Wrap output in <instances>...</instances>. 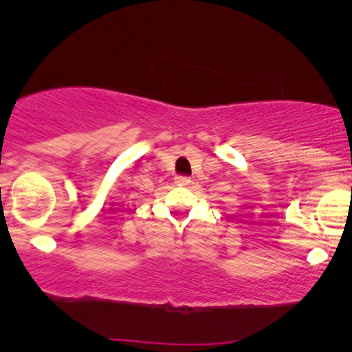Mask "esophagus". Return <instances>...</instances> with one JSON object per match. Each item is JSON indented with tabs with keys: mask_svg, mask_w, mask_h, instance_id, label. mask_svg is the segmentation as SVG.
Listing matches in <instances>:
<instances>
[{
	"mask_svg": "<svg viewBox=\"0 0 352 352\" xmlns=\"http://www.w3.org/2000/svg\"><path fill=\"white\" fill-rule=\"evenodd\" d=\"M176 184H179V186H189L190 184V177H187V176H176Z\"/></svg>",
	"mask_w": 352,
	"mask_h": 352,
	"instance_id": "esophagus-1",
	"label": "esophagus"
}]
</instances>
